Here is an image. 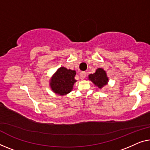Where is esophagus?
I'll return each instance as SVG.
<instances>
[{
    "instance_id": "esophagus-1",
    "label": "esophagus",
    "mask_w": 150,
    "mask_h": 150,
    "mask_svg": "<svg viewBox=\"0 0 150 150\" xmlns=\"http://www.w3.org/2000/svg\"><path fill=\"white\" fill-rule=\"evenodd\" d=\"M86 77V72H82L80 73V77L81 79H84Z\"/></svg>"
}]
</instances>
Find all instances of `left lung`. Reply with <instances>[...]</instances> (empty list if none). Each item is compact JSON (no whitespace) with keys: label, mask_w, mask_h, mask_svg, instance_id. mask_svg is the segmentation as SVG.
I'll return each instance as SVG.
<instances>
[{"label":"left lung","mask_w":150,"mask_h":150,"mask_svg":"<svg viewBox=\"0 0 150 150\" xmlns=\"http://www.w3.org/2000/svg\"><path fill=\"white\" fill-rule=\"evenodd\" d=\"M88 79L100 89L107 85L108 82V77H107L106 71L102 68H98L94 73L89 75Z\"/></svg>","instance_id":"8db88e82"}]
</instances>
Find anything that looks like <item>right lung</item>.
Wrapping results in <instances>:
<instances>
[{
	"mask_svg": "<svg viewBox=\"0 0 150 150\" xmlns=\"http://www.w3.org/2000/svg\"><path fill=\"white\" fill-rule=\"evenodd\" d=\"M76 72L74 70L67 69L61 67L51 78L50 86L57 94L64 96L70 93L73 89V85L77 81L75 79Z\"/></svg>",
	"mask_w": 150,
	"mask_h": 150,
	"instance_id": "1",
	"label": "right lung"
}]
</instances>
